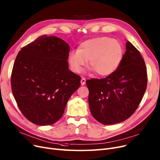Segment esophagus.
Returning <instances> with one entry per match:
<instances>
[{
  "label": "esophagus",
  "mask_w": 160,
  "mask_h": 160,
  "mask_svg": "<svg viewBox=\"0 0 160 160\" xmlns=\"http://www.w3.org/2000/svg\"><path fill=\"white\" fill-rule=\"evenodd\" d=\"M85 82H86V79H85V78H82L81 79V85H84L85 84Z\"/></svg>",
  "instance_id": "obj_1"
}]
</instances>
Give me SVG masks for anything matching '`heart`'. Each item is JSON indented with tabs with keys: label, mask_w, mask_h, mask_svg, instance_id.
<instances>
[{
	"label": "heart",
	"mask_w": 160,
	"mask_h": 160,
	"mask_svg": "<svg viewBox=\"0 0 160 160\" xmlns=\"http://www.w3.org/2000/svg\"><path fill=\"white\" fill-rule=\"evenodd\" d=\"M123 45L109 37H98L81 43L78 51H71L68 62L71 70L80 73L89 60V66L100 76H108L115 72L124 57Z\"/></svg>",
	"instance_id": "b5f03b06"
}]
</instances>
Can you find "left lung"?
Segmentation results:
<instances>
[{
    "mask_svg": "<svg viewBox=\"0 0 160 160\" xmlns=\"http://www.w3.org/2000/svg\"><path fill=\"white\" fill-rule=\"evenodd\" d=\"M118 69L105 78L86 81L93 117L104 125L120 123L138 109L147 85V68L139 51L129 41Z\"/></svg>",
    "mask_w": 160,
    "mask_h": 160,
    "instance_id": "1",
    "label": "left lung"
}]
</instances>
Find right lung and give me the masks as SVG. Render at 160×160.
<instances>
[{
  "label": "right lung",
  "instance_id": "obj_1",
  "mask_svg": "<svg viewBox=\"0 0 160 160\" xmlns=\"http://www.w3.org/2000/svg\"><path fill=\"white\" fill-rule=\"evenodd\" d=\"M70 46L58 37L40 36L22 48L13 64L11 85L21 112L39 126L54 124L63 115L81 78L69 70Z\"/></svg>",
  "mask_w": 160,
  "mask_h": 160
}]
</instances>
